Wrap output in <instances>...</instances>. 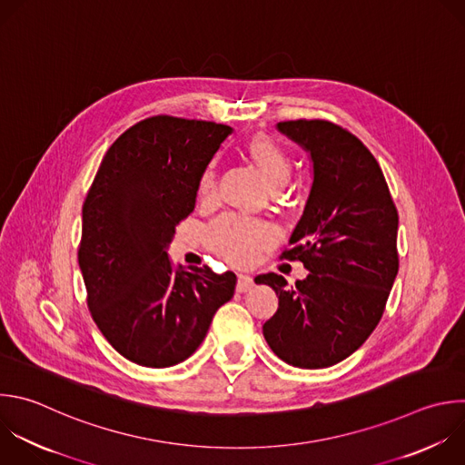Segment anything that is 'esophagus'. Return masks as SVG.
I'll list each match as a JSON object with an SVG mask.
<instances>
[{
  "instance_id": "1",
  "label": "esophagus",
  "mask_w": 465,
  "mask_h": 465,
  "mask_svg": "<svg viewBox=\"0 0 465 465\" xmlns=\"http://www.w3.org/2000/svg\"><path fill=\"white\" fill-rule=\"evenodd\" d=\"M252 286H253V279L250 275H244V273L237 275V286H235L237 292H241V293L248 292Z\"/></svg>"
}]
</instances>
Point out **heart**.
Listing matches in <instances>:
<instances>
[{"instance_id": "obj_1", "label": "heart", "mask_w": 465, "mask_h": 465, "mask_svg": "<svg viewBox=\"0 0 465 465\" xmlns=\"http://www.w3.org/2000/svg\"><path fill=\"white\" fill-rule=\"evenodd\" d=\"M244 157L272 193L281 192L290 181L292 161L286 151L268 136L253 134L244 143ZM213 193L215 168L210 166L201 179L199 197L201 201H212ZM268 239L264 228L241 219H226L215 224L208 233L210 248L233 264L250 262L255 253L268 244Z\"/></svg>"}]
</instances>
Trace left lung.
I'll return each mask as SVG.
<instances>
[{"mask_svg":"<svg viewBox=\"0 0 465 465\" xmlns=\"http://www.w3.org/2000/svg\"><path fill=\"white\" fill-rule=\"evenodd\" d=\"M277 131L312 163L304 212L282 255L311 272L295 286L277 273V312L262 334L277 358L299 369L332 367L372 334L398 273V212L372 153L327 120L279 122Z\"/></svg>","mask_w":465,"mask_h":465,"instance_id":"obj_1","label":"left lung"}]
</instances>
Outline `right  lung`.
<instances>
[{"label": "right lung", "mask_w": 465, "mask_h": 465, "mask_svg": "<svg viewBox=\"0 0 465 465\" xmlns=\"http://www.w3.org/2000/svg\"><path fill=\"white\" fill-rule=\"evenodd\" d=\"M228 134L232 127L215 122L145 118L107 149L84 203L78 262L89 311L111 347L136 365L188 360L233 297V272L175 268L168 255Z\"/></svg>", "instance_id": "add662e5"}]
</instances>
